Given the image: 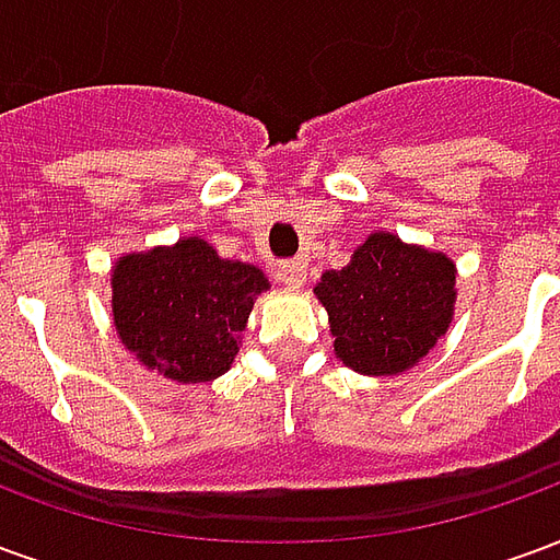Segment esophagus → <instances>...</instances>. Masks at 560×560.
<instances>
[{
    "instance_id": "1",
    "label": "esophagus",
    "mask_w": 560,
    "mask_h": 560,
    "mask_svg": "<svg viewBox=\"0 0 560 560\" xmlns=\"http://www.w3.org/2000/svg\"><path fill=\"white\" fill-rule=\"evenodd\" d=\"M276 276H279L281 284L300 288L305 281V264L303 260H284V264H279V269H276Z\"/></svg>"
}]
</instances>
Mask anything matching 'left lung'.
<instances>
[{"label": "left lung", "mask_w": 560, "mask_h": 560, "mask_svg": "<svg viewBox=\"0 0 560 560\" xmlns=\"http://www.w3.org/2000/svg\"><path fill=\"white\" fill-rule=\"evenodd\" d=\"M332 348L360 375H399L432 351L453 320L456 264L377 231L351 264L320 276Z\"/></svg>", "instance_id": "1"}]
</instances>
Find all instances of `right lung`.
I'll use <instances>...</instances> for the list:
<instances>
[{
    "label": "right lung",
    "instance_id": "1",
    "mask_svg": "<svg viewBox=\"0 0 560 560\" xmlns=\"http://www.w3.org/2000/svg\"><path fill=\"white\" fill-rule=\"evenodd\" d=\"M114 327L147 369L176 384L215 381L240 351L267 276L243 260H224L197 236L116 260Z\"/></svg>",
    "mask_w": 560,
    "mask_h": 560
}]
</instances>
